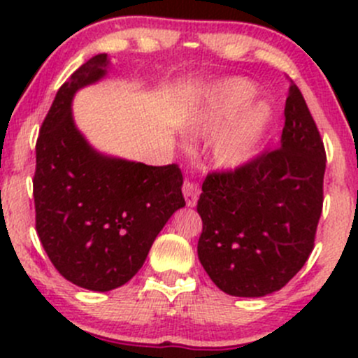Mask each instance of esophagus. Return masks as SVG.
Masks as SVG:
<instances>
[{
	"label": "esophagus",
	"instance_id": "1",
	"mask_svg": "<svg viewBox=\"0 0 358 358\" xmlns=\"http://www.w3.org/2000/svg\"><path fill=\"white\" fill-rule=\"evenodd\" d=\"M183 196H185V201H187V206H194L199 199V187H197V183L194 182V180H189L187 178L185 182H183Z\"/></svg>",
	"mask_w": 358,
	"mask_h": 358
}]
</instances>
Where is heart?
I'll use <instances>...</instances> for the list:
<instances>
[{
  "mask_svg": "<svg viewBox=\"0 0 358 358\" xmlns=\"http://www.w3.org/2000/svg\"><path fill=\"white\" fill-rule=\"evenodd\" d=\"M255 95V85L248 79H227L197 114L196 128L202 133L216 131L234 119L215 145V159L223 168H237L249 161L272 122L273 109L268 102L259 100L247 106Z\"/></svg>",
  "mask_w": 358,
  "mask_h": 358,
  "instance_id": "obj_1",
  "label": "heart"
}]
</instances>
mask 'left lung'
I'll list each match as a JSON object with an SVG mask.
<instances>
[{
  "mask_svg": "<svg viewBox=\"0 0 358 358\" xmlns=\"http://www.w3.org/2000/svg\"><path fill=\"white\" fill-rule=\"evenodd\" d=\"M280 145L202 183L197 255L223 292L258 298L282 289L315 244L324 202L326 149L291 79Z\"/></svg>",
  "mask_w": 358,
  "mask_h": 358,
  "instance_id": "1",
  "label": "left lung"
}]
</instances>
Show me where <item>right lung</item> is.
I'll return each mask as SVG.
<instances>
[{
  "mask_svg": "<svg viewBox=\"0 0 358 358\" xmlns=\"http://www.w3.org/2000/svg\"><path fill=\"white\" fill-rule=\"evenodd\" d=\"M106 53L83 64L57 92L36 142V232L57 272L90 291L128 282L157 234L185 206L178 164L147 166L95 152L74 126L79 88L106 76Z\"/></svg>",
  "mask_w": 358,
  "mask_h": 358,
  "instance_id": "right-lung-1",
  "label": "right lung"
}]
</instances>
